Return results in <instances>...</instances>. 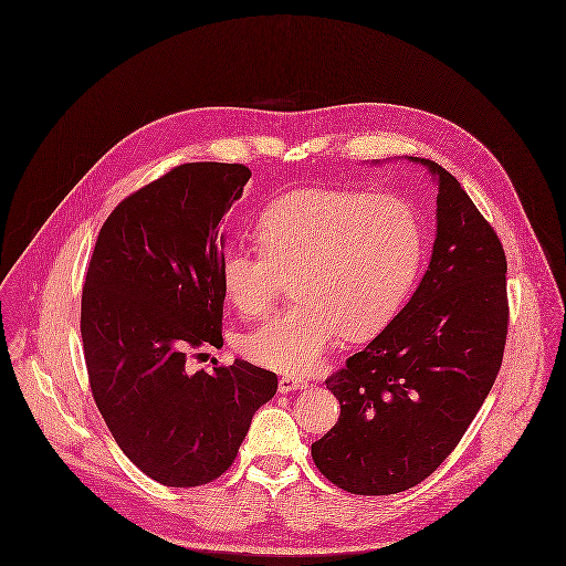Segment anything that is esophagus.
<instances>
[{"mask_svg":"<svg viewBox=\"0 0 566 566\" xmlns=\"http://www.w3.org/2000/svg\"><path fill=\"white\" fill-rule=\"evenodd\" d=\"M308 387V380L302 378V376H295V374H284L280 378V391L282 394H289V391H295V389H304Z\"/></svg>","mask_w":566,"mask_h":566,"instance_id":"esophagus-1","label":"esophagus"}]
</instances>
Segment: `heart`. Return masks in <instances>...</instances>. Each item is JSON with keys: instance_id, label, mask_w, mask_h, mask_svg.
<instances>
[{"instance_id": "obj_1", "label": "heart", "mask_w": 566, "mask_h": 566, "mask_svg": "<svg viewBox=\"0 0 566 566\" xmlns=\"http://www.w3.org/2000/svg\"><path fill=\"white\" fill-rule=\"evenodd\" d=\"M251 233L258 251L221 258V291L238 315L260 317L291 280L293 302L240 345L251 360L293 374L315 369L340 335L382 333L424 258L420 210L391 192L295 190L266 203Z\"/></svg>"}]
</instances>
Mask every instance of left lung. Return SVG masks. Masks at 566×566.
Here are the masks:
<instances>
[{"label": "left lung", "instance_id": "obj_1", "mask_svg": "<svg viewBox=\"0 0 566 566\" xmlns=\"http://www.w3.org/2000/svg\"><path fill=\"white\" fill-rule=\"evenodd\" d=\"M420 161L438 177L431 264L396 319L326 378L340 416L311 447L319 472L349 494H396L433 474L503 363L510 304L501 238L449 170Z\"/></svg>", "mask_w": 566, "mask_h": 566}]
</instances>
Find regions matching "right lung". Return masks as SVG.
Listing matches in <instances>:
<instances>
[{
  "label": "right lung",
  "instance_id": "add662e5",
  "mask_svg": "<svg viewBox=\"0 0 566 566\" xmlns=\"http://www.w3.org/2000/svg\"><path fill=\"white\" fill-rule=\"evenodd\" d=\"M251 170L192 161L115 206L101 227L81 302L92 396L122 452L153 481L197 488L227 472L277 376L249 360L190 374L223 345L219 264L226 214Z\"/></svg>",
  "mask_w": 566,
  "mask_h": 566
}]
</instances>
